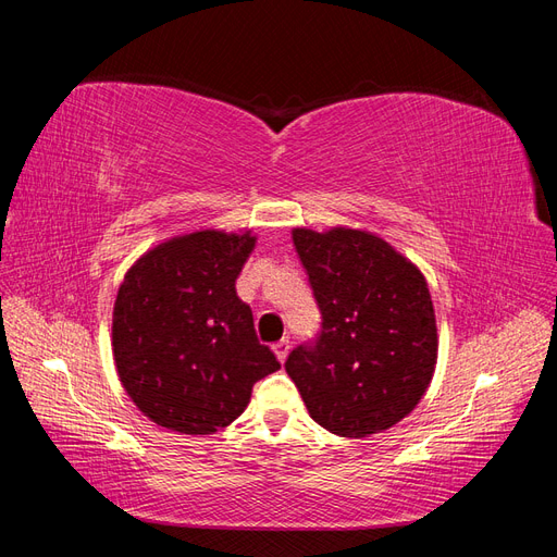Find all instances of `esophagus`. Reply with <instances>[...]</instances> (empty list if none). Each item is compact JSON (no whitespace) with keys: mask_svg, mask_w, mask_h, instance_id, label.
I'll return each instance as SVG.
<instances>
[{"mask_svg":"<svg viewBox=\"0 0 557 557\" xmlns=\"http://www.w3.org/2000/svg\"><path fill=\"white\" fill-rule=\"evenodd\" d=\"M274 352H276L278 362H285V358H288V352H290V342L288 339H281L278 344H274Z\"/></svg>","mask_w":557,"mask_h":557,"instance_id":"1","label":"esophagus"}]
</instances>
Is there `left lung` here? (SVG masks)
Segmentation results:
<instances>
[{
    "instance_id": "obj_1",
    "label": "left lung",
    "mask_w": 557,
    "mask_h": 557,
    "mask_svg": "<svg viewBox=\"0 0 557 557\" xmlns=\"http://www.w3.org/2000/svg\"><path fill=\"white\" fill-rule=\"evenodd\" d=\"M323 332L297 346L285 372L309 416L332 434L362 440L407 418L434 376L440 336L425 276L367 230H293Z\"/></svg>"
}]
</instances>
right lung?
I'll use <instances>...</instances> for the list:
<instances>
[{
  "mask_svg": "<svg viewBox=\"0 0 557 557\" xmlns=\"http://www.w3.org/2000/svg\"><path fill=\"white\" fill-rule=\"evenodd\" d=\"M256 242L250 230L205 227L164 239L127 269L113 305V360L156 425L213 434L244 413L256 381L281 369L234 288Z\"/></svg>",
  "mask_w": 557,
  "mask_h": 557,
  "instance_id": "1",
  "label": "right lung"
}]
</instances>
